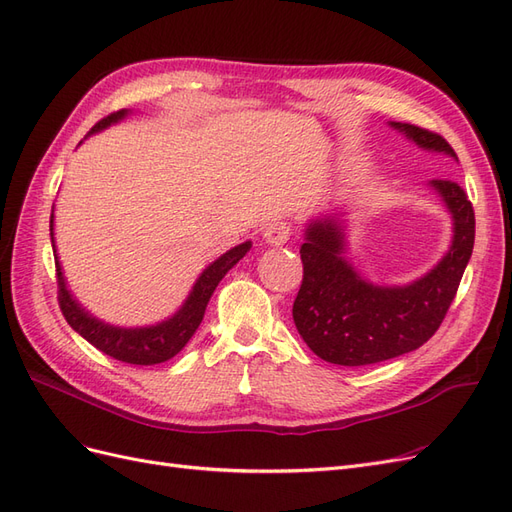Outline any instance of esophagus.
<instances>
[{"label": "esophagus", "mask_w": 512, "mask_h": 512, "mask_svg": "<svg viewBox=\"0 0 512 512\" xmlns=\"http://www.w3.org/2000/svg\"><path fill=\"white\" fill-rule=\"evenodd\" d=\"M262 239L269 245H284L290 239V224L286 222H271L262 230Z\"/></svg>", "instance_id": "34e87169"}]
</instances>
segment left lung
Instances as JSON below:
<instances>
[{"label":"left lung","mask_w":512,"mask_h":512,"mask_svg":"<svg viewBox=\"0 0 512 512\" xmlns=\"http://www.w3.org/2000/svg\"><path fill=\"white\" fill-rule=\"evenodd\" d=\"M418 149L457 156L442 136L410 123L389 121ZM427 188L451 213L446 254L408 284L371 282L346 258L344 211H327L303 228V284L292 318L303 342L322 361L361 367L421 348L438 331L459 288L474 247V209L455 181L431 179Z\"/></svg>","instance_id":"left-lung-1"}]
</instances>
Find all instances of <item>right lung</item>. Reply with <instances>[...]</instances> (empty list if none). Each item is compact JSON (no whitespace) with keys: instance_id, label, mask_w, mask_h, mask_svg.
I'll return each instance as SVG.
<instances>
[{"instance_id":"right-lung-1","label":"right lung","mask_w":512,"mask_h":512,"mask_svg":"<svg viewBox=\"0 0 512 512\" xmlns=\"http://www.w3.org/2000/svg\"><path fill=\"white\" fill-rule=\"evenodd\" d=\"M128 115H132V111H128V108L108 115L106 119L96 123L85 138L115 126V123L123 121ZM51 243H53V254H55V267H57L59 305L68 324L83 339H87L91 346H96L104 354L130 365L164 363L168 359H173L177 352H181L183 346L188 344L192 335L196 333L198 324L203 322L207 303L211 299V294L215 292V288H218V284L222 282V277L252 250V241H243L235 247H230V250L224 252L220 258H215L211 265L205 267L203 273L196 277L190 294L185 297V301L179 305L175 314H170L168 318L156 324H145V327H119V324L104 322L98 316L91 314L68 288L64 267H61L57 245H55V207L51 211Z\"/></svg>"}]
</instances>
